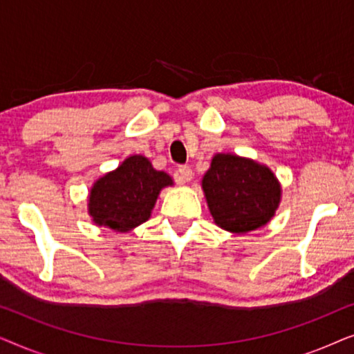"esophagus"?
Instances as JSON below:
<instances>
[{"mask_svg":"<svg viewBox=\"0 0 354 354\" xmlns=\"http://www.w3.org/2000/svg\"><path fill=\"white\" fill-rule=\"evenodd\" d=\"M192 177H193V171L188 166H180L177 169V174H176L177 182H180V183L190 182Z\"/></svg>","mask_w":354,"mask_h":354,"instance_id":"esophagus-1","label":"esophagus"}]
</instances>
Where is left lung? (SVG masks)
Instances as JSON below:
<instances>
[{"label": "left lung", "instance_id": "left-lung-1", "mask_svg": "<svg viewBox=\"0 0 354 354\" xmlns=\"http://www.w3.org/2000/svg\"><path fill=\"white\" fill-rule=\"evenodd\" d=\"M201 185L214 222L232 234H248L268 224L282 193L268 166L224 153L212 158Z\"/></svg>", "mask_w": 354, "mask_h": 354}]
</instances>
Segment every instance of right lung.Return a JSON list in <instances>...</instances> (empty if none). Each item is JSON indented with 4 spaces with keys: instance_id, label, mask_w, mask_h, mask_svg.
Here are the masks:
<instances>
[{
    "instance_id": "right-lung-1",
    "label": "right lung",
    "mask_w": 354,
    "mask_h": 354,
    "mask_svg": "<svg viewBox=\"0 0 354 354\" xmlns=\"http://www.w3.org/2000/svg\"><path fill=\"white\" fill-rule=\"evenodd\" d=\"M172 183L171 176L156 171L148 158L135 154L95 182L88 214L96 225L129 232L149 219L159 192Z\"/></svg>"
}]
</instances>
